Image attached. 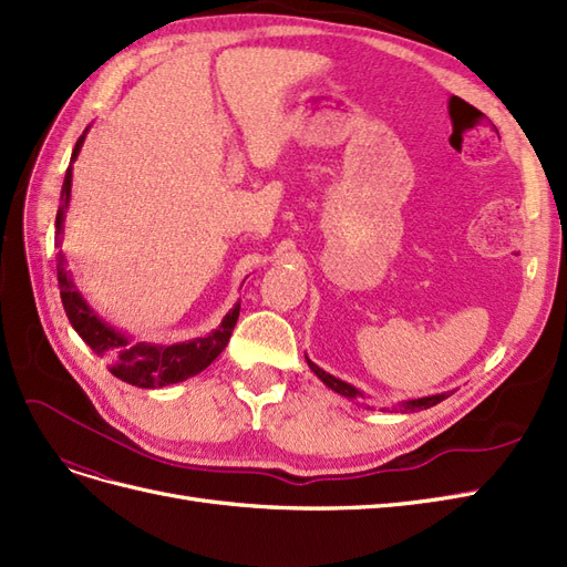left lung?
<instances>
[{
  "label": "left lung",
  "instance_id": "8db88e82",
  "mask_svg": "<svg viewBox=\"0 0 567 567\" xmlns=\"http://www.w3.org/2000/svg\"><path fill=\"white\" fill-rule=\"evenodd\" d=\"M308 360V358H306ZM308 364H310V370H313L327 386H330L332 391H337V393H341V395H346V398H360L362 393L358 391V389H353L351 383H346V381H341V379H337V377H332V374H327L324 370H320L318 364H313L308 360ZM447 398V393H441V395H429V398H419V400H410V403H403L400 405V412H416V410H429V408H433V405H437L441 403V400H445Z\"/></svg>",
  "mask_w": 567,
  "mask_h": 567
}]
</instances>
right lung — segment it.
I'll use <instances>...</instances> for the list:
<instances>
[{
  "label": "right lung",
  "mask_w": 567,
  "mask_h": 567,
  "mask_svg": "<svg viewBox=\"0 0 567 567\" xmlns=\"http://www.w3.org/2000/svg\"><path fill=\"white\" fill-rule=\"evenodd\" d=\"M84 136L78 138L75 151H72V159L78 157L82 148ZM70 159V162H72ZM70 184H72V164L65 172V181L61 188V205L56 214V235L61 245V233L65 221V209L70 199ZM59 287H61V301L65 308V316L70 324L75 327V332L94 349L99 355L107 358V370H111L117 379L132 383L138 389H157L169 386V383H178L188 377H195L218 358L235 330L237 316H240V306H235L230 313L224 318L221 327L214 330L205 339H195L188 343H174V346H153V343H132L124 334L115 332L113 327H107L96 318L94 310L86 306V301L80 297L75 285L70 282L68 272L63 268V251H59Z\"/></svg>",
  "instance_id": "1"
}]
</instances>
